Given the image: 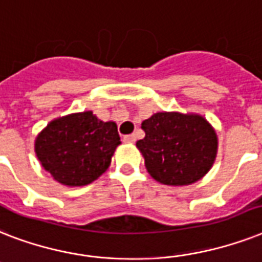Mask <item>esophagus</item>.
<instances>
[{"label":"esophagus","instance_id":"1","mask_svg":"<svg viewBox=\"0 0 262 262\" xmlns=\"http://www.w3.org/2000/svg\"><path fill=\"white\" fill-rule=\"evenodd\" d=\"M123 141H124L125 143H134V142L137 141V137H135V134H131V135H125V137L123 138Z\"/></svg>","mask_w":262,"mask_h":262}]
</instances>
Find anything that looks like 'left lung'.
<instances>
[{"label":"left lung","instance_id":"8db88e82","mask_svg":"<svg viewBox=\"0 0 262 262\" xmlns=\"http://www.w3.org/2000/svg\"><path fill=\"white\" fill-rule=\"evenodd\" d=\"M144 138L137 142L152 179L165 185H189L214 164L217 138L199 115L158 112L142 123Z\"/></svg>","mask_w":262,"mask_h":262}]
</instances>
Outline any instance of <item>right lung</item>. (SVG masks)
Returning <instances> with one entry per match:
<instances>
[{
    "label": "right lung",
    "mask_w": 262,
    "mask_h": 262,
    "mask_svg": "<svg viewBox=\"0 0 262 262\" xmlns=\"http://www.w3.org/2000/svg\"><path fill=\"white\" fill-rule=\"evenodd\" d=\"M119 144L116 123L101 121L88 111L51 121L36 138L35 151L58 183L82 187L108 169Z\"/></svg>",
    "instance_id": "obj_1"
}]
</instances>
